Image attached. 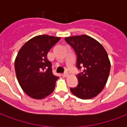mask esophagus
Listing matches in <instances>:
<instances>
[{
    "label": "esophagus",
    "instance_id": "34e87169",
    "mask_svg": "<svg viewBox=\"0 0 127 127\" xmlns=\"http://www.w3.org/2000/svg\"><path fill=\"white\" fill-rule=\"evenodd\" d=\"M68 74L67 72H65L64 73L62 74V76H63V77H66V76H68Z\"/></svg>",
    "mask_w": 127,
    "mask_h": 127
}]
</instances>
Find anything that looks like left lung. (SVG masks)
<instances>
[{
    "label": "left lung",
    "mask_w": 127,
    "mask_h": 127,
    "mask_svg": "<svg viewBox=\"0 0 127 127\" xmlns=\"http://www.w3.org/2000/svg\"><path fill=\"white\" fill-rule=\"evenodd\" d=\"M77 56L76 66L82 69L76 75L78 84L70 90L82 99L94 97L103 90L108 79L111 64L104 47L92 37L76 35L64 38Z\"/></svg>",
    "instance_id": "8db88e82"
}]
</instances>
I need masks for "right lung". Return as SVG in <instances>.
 I'll return each instance as SVG.
<instances>
[{"mask_svg":"<svg viewBox=\"0 0 127 127\" xmlns=\"http://www.w3.org/2000/svg\"><path fill=\"white\" fill-rule=\"evenodd\" d=\"M61 37L41 35L33 37L22 47L14 63L19 84L32 98L40 99L53 92L58 76L52 71L47 55Z\"/></svg>","mask_w":127,"mask_h":127,"instance_id":"right-lung-1","label":"right lung"}]
</instances>
